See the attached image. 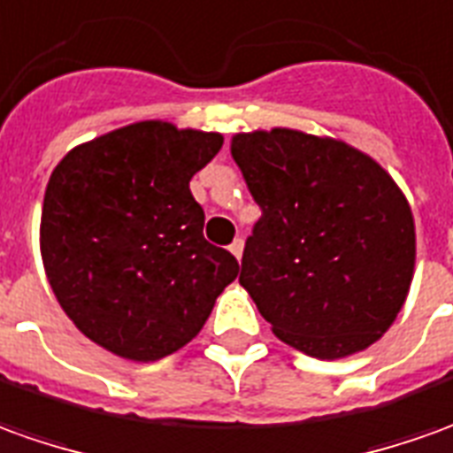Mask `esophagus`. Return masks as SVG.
Here are the masks:
<instances>
[{
    "label": "esophagus",
    "mask_w": 453,
    "mask_h": 453,
    "mask_svg": "<svg viewBox=\"0 0 453 453\" xmlns=\"http://www.w3.org/2000/svg\"><path fill=\"white\" fill-rule=\"evenodd\" d=\"M229 251H232L236 258H242V254H244V242H242V239H236V242L229 246Z\"/></svg>",
    "instance_id": "34e87169"
}]
</instances>
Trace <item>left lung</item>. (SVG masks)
Returning <instances> with one entry per match:
<instances>
[{"label": "left lung", "mask_w": 453, "mask_h": 453, "mask_svg": "<svg viewBox=\"0 0 453 453\" xmlns=\"http://www.w3.org/2000/svg\"><path fill=\"white\" fill-rule=\"evenodd\" d=\"M232 157L261 207L239 283L276 338L318 360L370 348L414 276L407 196L370 155L291 127L234 135Z\"/></svg>", "instance_id": "1"}]
</instances>
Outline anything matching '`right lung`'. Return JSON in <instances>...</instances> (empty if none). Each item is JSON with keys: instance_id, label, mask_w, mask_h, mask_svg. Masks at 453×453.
I'll use <instances>...</instances> for the list:
<instances>
[{"instance_id": "obj_1", "label": "right lung", "mask_w": 453, "mask_h": 453, "mask_svg": "<svg viewBox=\"0 0 453 453\" xmlns=\"http://www.w3.org/2000/svg\"><path fill=\"white\" fill-rule=\"evenodd\" d=\"M219 133L165 120L118 127L56 165L42 209V258L73 326L118 357L155 363L185 348L239 273L204 239L189 192Z\"/></svg>"}]
</instances>
